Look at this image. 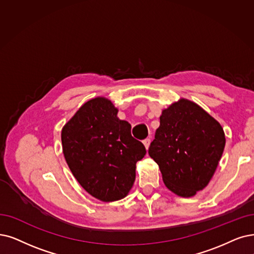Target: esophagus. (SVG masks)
<instances>
[{"instance_id": "34e87169", "label": "esophagus", "mask_w": 254, "mask_h": 254, "mask_svg": "<svg viewBox=\"0 0 254 254\" xmlns=\"http://www.w3.org/2000/svg\"><path fill=\"white\" fill-rule=\"evenodd\" d=\"M143 143H144L146 149L148 150V148H149V146H150V143H151V139H150V138H146V139L143 140Z\"/></svg>"}]
</instances>
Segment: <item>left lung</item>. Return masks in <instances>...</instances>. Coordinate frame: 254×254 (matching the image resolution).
<instances>
[{
    "instance_id": "1",
    "label": "left lung",
    "mask_w": 254,
    "mask_h": 254,
    "mask_svg": "<svg viewBox=\"0 0 254 254\" xmlns=\"http://www.w3.org/2000/svg\"><path fill=\"white\" fill-rule=\"evenodd\" d=\"M159 119L148 153L170 190L181 197L194 196L215 173L225 147L224 131L206 111L186 99L162 110Z\"/></svg>"
}]
</instances>
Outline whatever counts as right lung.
I'll return each instance as SVG.
<instances>
[{
    "mask_svg": "<svg viewBox=\"0 0 254 254\" xmlns=\"http://www.w3.org/2000/svg\"><path fill=\"white\" fill-rule=\"evenodd\" d=\"M105 98L89 100L62 131L63 150L73 175L88 194L104 201L124 198L135 180V165L146 154Z\"/></svg>",
    "mask_w": 254,
    "mask_h": 254,
    "instance_id": "obj_1",
    "label": "right lung"
}]
</instances>
